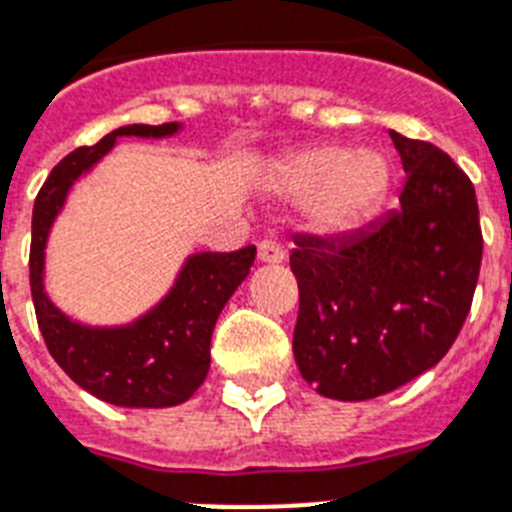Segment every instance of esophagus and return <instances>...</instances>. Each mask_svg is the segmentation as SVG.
<instances>
[{"label":"esophagus","mask_w":512,"mask_h":512,"mask_svg":"<svg viewBox=\"0 0 512 512\" xmlns=\"http://www.w3.org/2000/svg\"><path fill=\"white\" fill-rule=\"evenodd\" d=\"M283 257H286V249L273 242V239H265V242L257 244V260L260 263H283Z\"/></svg>","instance_id":"esophagus-1"}]
</instances>
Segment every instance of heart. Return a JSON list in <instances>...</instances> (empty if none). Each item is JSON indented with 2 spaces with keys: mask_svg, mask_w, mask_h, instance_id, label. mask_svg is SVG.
I'll return each instance as SVG.
<instances>
[{
  "mask_svg": "<svg viewBox=\"0 0 512 512\" xmlns=\"http://www.w3.org/2000/svg\"><path fill=\"white\" fill-rule=\"evenodd\" d=\"M388 161L377 150L312 145L276 166L273 184L289 200L307 201V221L317 231H346L375 210L385 190Z\"/></svg>",
  "mask_w": 512,
  "mask_h": 512,
  "instance_id": "1",
  "label": "heart"
}]
</instances>
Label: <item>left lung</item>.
Returning a JSON list of instances; mask_svg holds the SVG:
<instances>
[{
  "label": "left lung",
  "instance_id": "8db88e82",
  "mask_svg": "<svg viewBox=\"0 0 512 512\" xmlns=\"http://www.w3.org/2000/svg\"><path fill=\"white\" fill-rule=\"evenodd\" d=\"M401 208L343 236L296 234L294 359L325 398L367 401L448 354L482 268L474 184L448 153L390 130Z\"/></svg>",
  "mask_w": 512,
  "mask_h": 512
}]
</instances>
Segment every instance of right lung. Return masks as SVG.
I'll return each instance as SVG.
<instances>
[{"label": "right lung", "mask_w": 512, "mask_h": 512, "mask_svg": "<svg viewBox=\"0 0 512 512\" xmlns=\"http://www.w3.org/2000/svg\"><path fill=\"white\" fill-rule=\"evenodd\" d=\"M176 130V122L158 127L127 124L96 145L72 150L51 169L33 205L30 294L46 349L80 388L127 409L179 406L203 385L216 320L236 286L247 278L257 249L249 244L236 252L187 257L169 294L143 317L119 328L80 325L51 304L44 291V249L70 187L114 148L117 137H169Z\"/></svg>", "instance_id": "1"}]
</instances>
